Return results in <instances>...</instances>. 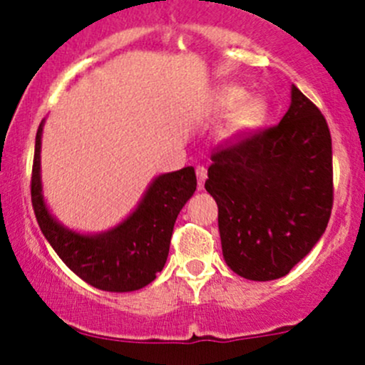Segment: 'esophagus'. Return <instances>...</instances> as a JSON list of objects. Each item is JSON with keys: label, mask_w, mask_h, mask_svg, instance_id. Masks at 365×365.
<instances>
[{"label": "esophagus", "mask_w": 365, "mask_h": 365, "mask_svg": "<svg viewBox=\"0 0 365 365\" xmlns=\"http://www.w3.org/2000/svg\"><path fill=\"white\" fill-rule=\"evenodd\" d=\"M206 175H208V173H206V168H203V165H197V168H196V176H197V185H200V189H203Z\"/></svg>", "instance_id": "obj_1"}]
</instances>
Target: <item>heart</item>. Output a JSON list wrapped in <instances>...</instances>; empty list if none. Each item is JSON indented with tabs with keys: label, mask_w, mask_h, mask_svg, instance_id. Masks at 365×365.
<instances>
[{
	"label": "heart",
	"mask_w": 365,
	"mask_h": 365,
	"mask_svg": "<svg viewBox=\"0 0 365 365\" xmlns=\"http://www.w3.org/2000/svg\"><path fill=\"white\" fill-rule=\"evenodd\" d=\"M215 113H227L220 127V139L226 145H238L256 134L268 116V104L261 97H245L240 86H220L212 98Z\"/></svg>",
	"instance_id": "obj_1"
}]
</instances>
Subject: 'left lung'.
Returning <instances> with one entry per match:
<instances>
[{
  "mask_svg": "<svg viewBox=\"0 0 365 365\" xmlns=\"http://www.w3.org/2000/svg\"><path fill=\"white\" fill-rule=\"evenodd\" d=\"M219 206L227 267L274 281L312 251L332 212V139L319 109L292 86L281 123L212 155L205 183Z\"/></svg>",
  "mask_w": 365,
  "mask_h": 365,
  "instance_id": "1",
  "label": "left lung"
}]
</instances>
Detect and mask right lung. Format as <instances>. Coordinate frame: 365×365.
Returning a JSON list of instances; mask_svg holds the SVG:
<instances>
[{
	"instance_id": "1",
	"label": "right lung",
	"mask_w": 365,
	"mask_h": 365,
	"mask_svg": "<svg viewBox=\"0 0 365 365\" xmlns=\"http://www.w3.org/2000/svg\"><path fill=\"white\" fill-rule=\"evenodd\" d=\"M42 120L35 139L31 203L43 237L65 264L88 284L113 293L135 292L157 277L169 254L180 210L196 190L194 168L155 176L138 206L102 233H79L51 213L42 189Z\"/></svg>"
}]
</instances>
